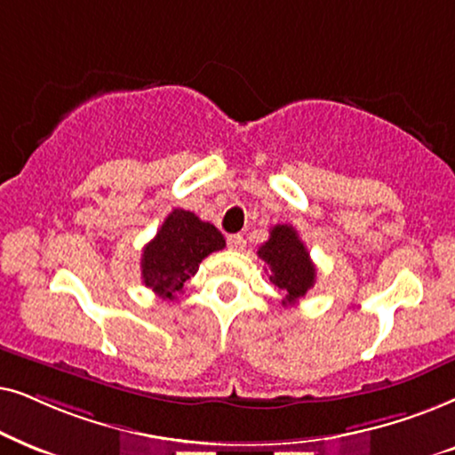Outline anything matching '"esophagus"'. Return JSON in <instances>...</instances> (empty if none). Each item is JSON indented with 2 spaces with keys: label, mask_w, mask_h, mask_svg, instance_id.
Returning <instances> with one entry per match:
<instances>
[{
  "label": "esophagus",
  "mask_w": 455,
  "mask_h": 455,
  "mask_svg": "<svg viewBox=\"0 0 455 455\" xmlns=\"http://www.w3.org/2000/svg\"><path fill=\"white\" fill-rule=\"evenodd\" d=\"M227 243L235 251H243L245 245H247V241L243 239V235H231V237L227 239Z\"/></svg>",
  "instance_id": "obj_1"
}]
</instances>
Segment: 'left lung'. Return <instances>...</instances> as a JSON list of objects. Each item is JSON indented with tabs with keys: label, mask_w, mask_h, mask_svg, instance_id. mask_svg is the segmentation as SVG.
Returning <instances> with one entry per match:
<instances>
[{
	"label": "left lung",
	"mask_w": 455,
	"mask_h": 455,
	"mask_svg": "<svg viewBox=\"0 0 455 455\" xmlns=\"http://www.w3.org/2000/svg\"><path fill=\"white\" fill-rule=\"evenodd\" d=\"M258 256L268 264L270 283L284 295L283 306L295 304L316 283V266L298 231L289 224L270 228V239L259 247Z\"/></svg>",
	"instance_id": "obj_1"
}]
</instances>
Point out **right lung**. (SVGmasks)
<instances>
[{
  "instance_id": "1",
  "label": "right lung",
  "mask_w": 455,
  "mask_h": 455,
  "mask_svg": "<svg viewBox=\"0 0 455 455\" xmlns=\"http://www.w3.org/2000/svg\"><path fill=\"white\" fill-rule=\"evenodd\" d=\"M224 243L222 233L214 224L199 220L193 212L172 210L166 216L160 231L141 256V278L162 299H177L183 293L185 283L208 258L212 251H220Z\"/></svg>"
}]
</instances>
